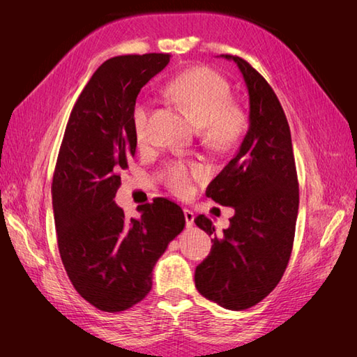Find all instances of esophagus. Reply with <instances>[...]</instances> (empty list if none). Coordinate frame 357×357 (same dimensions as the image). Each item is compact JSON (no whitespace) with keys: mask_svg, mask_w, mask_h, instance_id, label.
Returning a JSON list of instances; mask_svg holds the SVG:
<instances>
[{"mask_svg":"<svg viewBox=\"0 0 357 357\" xmlns=\"http://www.w3.org/2000/svg\"><path fill=\"white\" fill-rule=\"evenodd\" d=\"M184 215H185L187 227H188V229H190V227H193V224H195V213H193L190 208H184Z\"/></svg>","mask_w":357,"mask_h":357,"instance_id":"esophagus-1","label":"esophagus"}]
</instances>
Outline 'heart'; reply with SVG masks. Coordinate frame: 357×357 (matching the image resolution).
<instances>
[{
    "mask_svg": "<svg viewBox=\"0 0 357 357\" xmlns=\"http://www.w3.org/2000/svg\"><path fill=\"white\" fill-rule=\"evenodd\" d=\"M165 96L183 109L193 123L201 127V133L216 147H229L239 139L247 124L245 112L230 102V87L227 81L208 67H195L170 81L164 90ZM150 109L146 102H138L133 113L136 138L141 142L149 138ZM206 167L196 161L178 159L164 172L167 185L173 193L185 196L192 193Z\"/></svg>",
    "mask_w": 357,
    "mask_h": 357,
    "instance_id": "b5f03b06",
    "label": "heart"
}]
</instances>
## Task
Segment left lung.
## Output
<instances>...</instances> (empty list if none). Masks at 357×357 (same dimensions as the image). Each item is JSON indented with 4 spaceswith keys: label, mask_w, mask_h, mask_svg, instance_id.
<instances>
[{
    "label": "left lung",
    "mask_w": 357,
    "mask_h": 357,
    "mask_svg": "<svg viewBox=\"0 0 357 357\" xmlns=\"http://www.w3.org/2000/svg\"><path fill=\"white\" fill-rule=\"evenodd\" d=\"M238 64L248 90V130L238 153L211 181L206 195L234 208L221 234L204 215L196 225L215 234L210 255L195 271V284L207 299L227 310H245L279 284L290 261L299 184L291 133L282 105L262 75L245 59Z\"/></svg>",
    "instance_id": "8db88e82"
}]
</instances>
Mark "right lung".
Returning a JSON list of instances; mask_svg holds the SVG:
<instances>
[{
	"label": "right lung",
	"instance_id": "right-lung-1",
	"mask_svg": "<svg viewBox=\"0 0 357 357\" xmlns=\"http://www.w3.org/2000/svg\"><path fill=\"white\" fill-rule=\"evenodd\" d=\"M169 61V53H146L102 63L75 104L58 153L52 201L59 255L75 290L102 312L146 298L156 261L185 227L183 208L167 198L139 206L130 219L113 201L136 153V98Z\"/></svg>",
	"mask_w": 357,
	"mask_h": 357
}]
</instances>
